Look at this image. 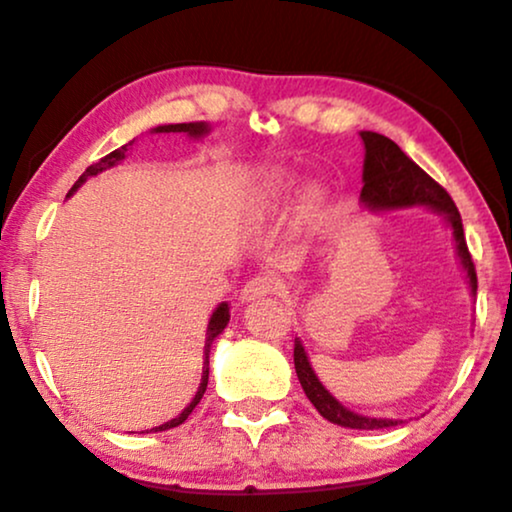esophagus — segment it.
Segmentation results:
<instances>
[{"label": "esophagus", "instance_id": "obj_1", "mask_svg": "<svg viewBox=\"0 0 512 512\" xmlns=\"http://www.w3.org/2000/svg\"><path fill=\"white\" fill-rule=\"evenodd\" d=\"M278 289V282L266 278V276H257L253 280H248L246 285L241 289V301L248 303V301H257V299H264V296H269L271 292H276Z\"/></svg>", "mask_w": 512, "mask_h": 512}]
</instances>
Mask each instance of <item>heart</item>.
I'll return each mask as SVG.
<instances>
[{
    "label": "heart",
    "mask_w": 512,
    "mask_h": 512,
    "mask_svg": "<svg viewBox=\"0 0 512 512\" xmlns=\"http://www.w3.org/2000/svg\"><path fill=\"white\" fill-rule=\"evenodd\" d=\"M285 193H287V179L282 177V174H271V177L264 179L262 188H259V202H262L264 207H271V204H276ZM317 204H319V193L317 190H310V193L303 195L301 211L303 213L315 211Z\"/></svg>",
    "instance_id": "obj_1"
}]
</instances>
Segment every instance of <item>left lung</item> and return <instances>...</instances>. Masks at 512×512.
I'll return each instance as SVG.
<instances>
[{
	"instance_id": "8db88e82",
	"label": "left lung",
	"mask_w": 512,
	"mask_h": 512,
	"mask_svg": "<svg viewBox=\"0 0 512 512\" xmlns=\"http://www.w3.org/2000/svg\"><path fill=\"white\" fill-rule=\"evenodd\" d=\"M361 140L365 144L361 202L365 207L381 211L427 207L444 213L446 223L451 225L453 230V239L457 246V255H460L462 269L467 271L471 294H476V266L467 248V239H464L460 211H457L451 195H448L430 174L423 172L414 160L404 154L398 144L388 140L386 135L361 131ZM294 368L305 395H308V400L315 404V409L326 418V421L342 427H352V430H381V427H393L402 423L391 421V418H368L342 407V404L322 386V381L317 379L299 338L294 342Z\"/></svg>"
}]
</instances>
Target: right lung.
Returning a JSON list of instances; mask_svg holds the SVG:
<instances>
[{"label":"right lung","mask_w":512,"mask_h":512,"mask_svg":"<svg viewBox=\"0 0 512 512\" xmlns=\"http://www.w3.org/2000/svg\"><path fill=\"white\" fill-rule=\"evenodd\" d=\"M156 133H186V135H190V137H202V135H207L209 133V126L204 124V121H193V124H167V126H158V128H154ZM133 142H128V144H124V147L121 149H114L112 154H108L105 158H101L98 160V163H94V165H89L85 172H82V177L73 183V188L68 190V197H71L75 190H78L82 183H85L89 177H94V174H98V172H103V170H108V167H114L119 163V160H124L126 158V151H128V147H131ZM227 322H230V305L227 303H220L216 310H213V315H211V319H209V329H207V345H204V368H202V381H200V388H197V393H195V398L190 400V404L186 409L181 411V414L177 416V418H172V421H167V423H163V425H158V427H151V430H147V432H163V430H170V427H177V425H181L183 421H186V418L193 414V409L197 407V402L202 400V395H204V391H207V384H209V349H211V345H213V340L218 338L220 333L225 331V326H227Z\"/></svg>","instance_id":"add662e5"}]
</instances>
